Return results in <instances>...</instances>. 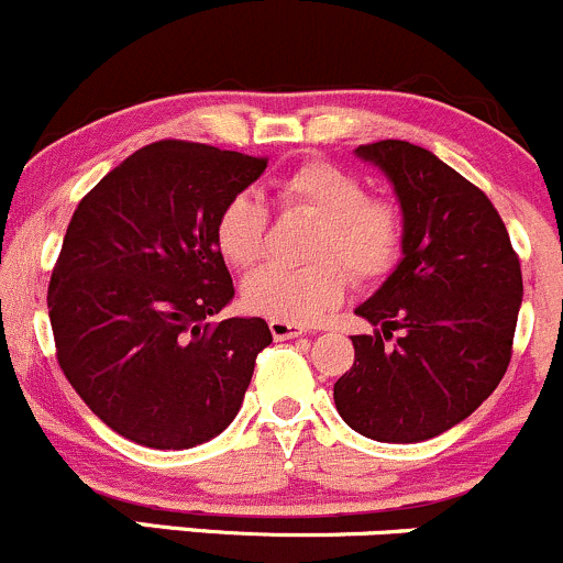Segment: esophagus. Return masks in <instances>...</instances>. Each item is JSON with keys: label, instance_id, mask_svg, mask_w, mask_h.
I'll return each mask as SVG.
<instances>
[{"label": "esophagus", "instance_id": "34e87169", "mask_svg": "<svg viewBox=\"0 0 563 563\" xmlns=\"http://www.w3.org/2000/svg\"><path fill=\"white\" fill-rule=\"evenodd\" d=\"M269 331L275 340H294V336L305 334V327H299V323H288V321H269Z\"/></svg>", "mask_w": 563, "mask_h": 563}]
</instances>
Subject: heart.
<instances>
[{
	"label": "heart",
	"instance_id": "b5f03b06",
	"mask_svg": "<svg viewBox=\"0 0 563 563\" xmlns=\"http://www.w3.org/2000/svg\"><path fill=\"white\" fill-rule=\"evenodd\" d=\"M275 194L286 210L301 207L321 218L312 236V256L318 262L253 272L242 286L247 310L272 321L312 323L345 299L351 277L343 263L358 280H375L399 258L405 236L399 207L369 199V188L361 177L327 162H307L283 175ZM266 221V205L253 191L229 197L212 227L221 256L232 266L256 264L264 253Z\"/></svg>",
	"mask_w": 563,
	"mask_h": 563
}]
</instances>
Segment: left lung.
Instances as JSON below:
<instances>
[{"instance_id": "left-lung-1", "label": "left lung", "mask_w": 563, "mask_h": 563, "mask_svg": "<svg viewBox=\"0 0 563 563\" xmlns=\"http://www.w3.org/2000/svg\"><path fill=\"white\" fill-rule=\"evenodd\" d=\"M401 207V258L356 316V361L334 383L342 421L377 442H423L470 418L512 356L523 277L505 223L481 188L426 147L358 145ZM394 330V346L385 342Z\"/></svg>"}]
</instances>
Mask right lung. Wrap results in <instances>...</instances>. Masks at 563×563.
I'll list each match as a JSON object with an SVG mask.
<instances>
[{
  "label": "right lung",
  "mask_w": 563,
  "mask_h": 563,
  "mask_svg": "<svg viewBox=\"0 0 563 563\" xmlns=\"http://www.w3.org/2000/svg\"><path fill=\"white\" fill-rule=\"evenodd\" d=\"M264 158L162 140L80 199L47 286L56 356L102 423L137 445L186 451L240 412L264 318L212 316L234 299L216 216Z\"/></svg>",
  "instance_id": "obj_1"
}]
</instances>
